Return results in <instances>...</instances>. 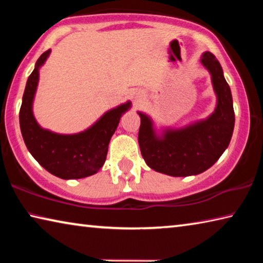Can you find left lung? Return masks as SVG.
<instances>
[{"label": "left lung", "mask_w": 263, "mask_h": 263, "mask_svg": "<svg viewBox=\"0 0 263 263\" xmlns=\"http://www.w3.org/2000/svg\"><path fill=\"white\" fill-rule=\"evenodd\" d=\"M201 62L211 75L217 96L216 109L208 118L181 128H162L158 133L152 118L138 111L141 155L155 172L176 177L201 174L229 147L235 121L231 89L212 53L204 52Z\"/></svg>", "instance_id": "8db88e82"}]
</instances>
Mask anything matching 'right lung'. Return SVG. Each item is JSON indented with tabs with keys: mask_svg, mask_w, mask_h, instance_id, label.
<instances>
[{
	"mask_svg": "<svg viewBox=\"0 0 263 263\" xmlns=\"http://www.w3.org/2000/svg\"><path fill=\"white\" fill-rule=\"evenodd\" d=\"M51 50L44 52L35 62L26 81L20 110V126L24 142L39 164L64 180L83 179L96 174L105 162L111 137L131 102L111 109L90 127L74 135H60L43 128L35 121L32 105L39 81V68L45 64Z\"/></svg>",
	"mask_w": 263,
	"mask_h": 263,
	"instance_id": "add662e5",
	"label": "right lung"
}]
</instances>
